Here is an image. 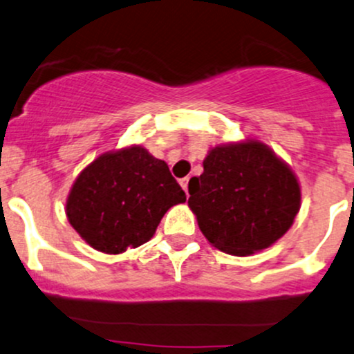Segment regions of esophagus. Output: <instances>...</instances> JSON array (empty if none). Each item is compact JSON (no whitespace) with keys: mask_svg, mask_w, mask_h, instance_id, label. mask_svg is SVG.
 <instances>
[{"mask_svg":"<svg viewBox=\"0 0 354 354\" xmlns=\"http://www.w3.org/2000/svg\"><path fill=\"white\" fill-rule=\"evenodd\" d=\"M189 180H190L189 177L180 178V185H182V189L185 190V194H187V196H189Z\"/></svg>","mask_w":354,"mask_h":354,"instance_id":"34e87169","label":"esophagus"}]
</instances>
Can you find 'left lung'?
<instances>
[{"mask_svg": "<svg viewBox=\"0 0 354 354\" xmlns=\"http://www.w3.org/2000/svg\"><path fill=\"white\" fill-rule=\"evenodd\" d=\"M189 182V207L214 248L252 256L288 232L301 207L296 174L264 142L245 138L209 150Z\"/></svg>", "mask_w": 354, "mask_h": 354, "instance_id": "1", "label": "left lung"}]
</instances>
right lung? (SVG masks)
<instances>
[{
	"label": "right lung",
	"mask_w": 354,
	"mask_h": 354,
	"mask_svg": "<svg viewBox=\"0 0 354 354\" xmlns=\"http://www.w3.org/2000/svg\"><path fill=\"white\" fill-rule=\"evenodd\" d=\"M182 202L185 192L169 165L130 145L102 153L78 174L65 212L90 248L122 254L152 239L164 214Z\"/></svg>",
	"instance_id": "add662e5"
}]
</instances>
